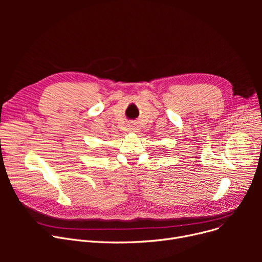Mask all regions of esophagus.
<instances>
[{
    "instance_id": "esophagus-1",
    "label": "esophagus",
    "mask_w": 262,
    "mask_h": 262,
    "mask_svg": "<svg viewBox=\"0 0 262 262\" xmlns=\"http://www.w3.org/2000/svg\"><path fill=\"white\" fill-rule=\"evenodd\" d=\"M128 127H129V128H128L129 132H132V133H137V132H138V126H137L135 123L130 124V125H129Z\"/></svg>"
}]
</instances>
